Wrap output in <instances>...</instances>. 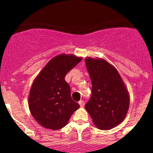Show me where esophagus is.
<instances>
[{"label":"esophagus","mask_w":153,"mask_h":153,"mask_svg":"<svg viewBox=\"0 0 153 153\" xmlns=\"http://www.w3.org/2000/svg\"><path fill=\"white\" fill-rule=\"evenodd\" d=\"M79 106H80V107H83V106H84V101L80 100L79 102Z\"/></svg>","instance_id":"esophagus-1"}]
</instances>
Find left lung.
I'll use <instances>...</instances> for the list:
<instances>
[{"mask_svg":"<svg viewBox=\"0 0 153 153\" xmlns=\"http://www.w3.org/2000/svg\"><path fill=\"white\" fill-rule=\"evenodd\" d=\"M92 95L85 105L94 125L108 130L120 124L129 107V94L117 70L102 58H85Z\"/></svg>","mask_w":153,"mask_h":153,"instance_id":"1","label":"left lung"}]
</instances>
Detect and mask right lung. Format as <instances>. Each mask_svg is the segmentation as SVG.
<instances>
[{"label": "right lung", "mask_w": 153, "mask_h": 153, "mask_svg": "<svg viewBox=\"0 0 153 153\" xmlns=\"http://www.w3.org/2000/svg\"><path fill=\"white\" fill-rule=\"evenodd\" d=\"M83 58L60 54L52 58L31 86L28 106L36 122L46 129H62L79 105L74 101L65 76Z\"/></svg>", "instance_id": "obj_1"}]
</instances>
